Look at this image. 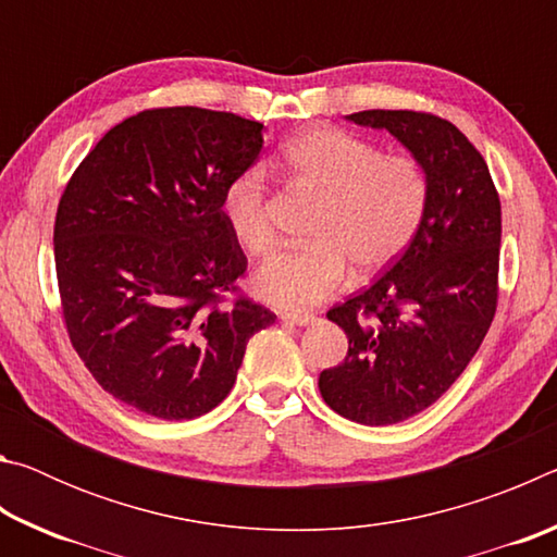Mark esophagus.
<instances>
[{"mask_svg":"<svg viewBox=\"0 0 557 557\" xmlns=\"http://www.w3.org/2000/svg\"><path fill=\"white\" fill-rule=\"evenodd\" d=\"M282 319H285V322H289V324L305 326V324H312L317 317L312 312H282Z\"/></svg>","mask_w":557,"mask_h":557,"instance_id":"obj_1","label":"esophagus"}]
</instances>
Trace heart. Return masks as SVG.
<instances>
[{
  "label": "heart",
  "mask_w": 557,
  "mask_h": 557,
  "mask_svg": "<svg viewBox=\"0 0 557 557\" xmlns=\"http://www.w3.org/2000/svg\"><path fill=\"white\" fill-rule=\"evenodd\" d=\"M282 169L322 196L314 243L285 250L260 268L256 285L277 307H307L344 285L348 262L375 272L403 256L430 206V174L412 154L381 147L336 127H309L282 147ZM223 219L250 256H268L277 235L268 182L248 169L225 186Z\"/></svg>",
  "instance_id": "b5f03b06"
}]
</instances>
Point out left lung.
<instances>
[{"mask_svg": "<svg viewBox=\"0 0 557 557\" xmlns=\"http://www.w3.org/2000/svg\"><path fill=\"white\" fill-rule=\"evenodd\" d=\"M425 164L430 206L418 235L373 285L332 307L348 351L319 375L324 403L361 425H395L449 391L482 346L498 305L502 201L484 157L432 112L361 110Z\"/></svg>", "mask_w": 557, "mask_h": 557, "instance_id": "left-lung-1", "label": "left lung"}]
</instances>
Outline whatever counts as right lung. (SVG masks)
<instances>
[{
  "label": "right lung",
  "mask_w": 557,
  "mask_h": 557,
  "mask_svg": "<svg viewBox=\"0 0 557 557\" xmlns=\"http://www.w3.org/2000/svg\"><path fill=\"white\" fill-rule=\"evenodd\" d=\"M260 149L256 120L152 108L106 132L65 184L53 223L63 322L112 398L199 418L277 319L240 292L248 258L223 219L225 186Z\"/></svg>",
  "instance_id": "1"
}]
</instances>
